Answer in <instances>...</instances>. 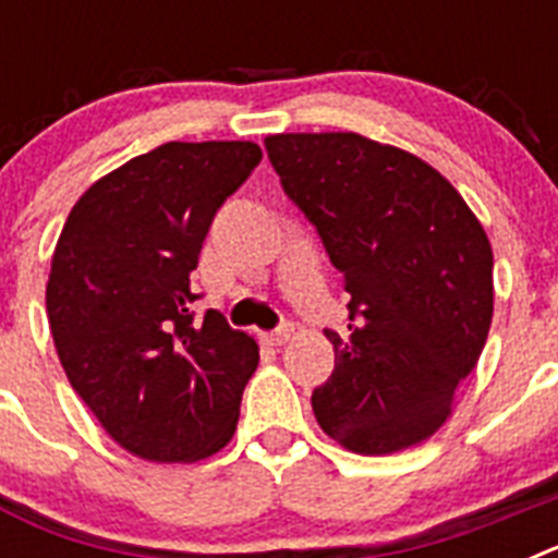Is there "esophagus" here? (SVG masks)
<instances>
[{
    "mask_svg": "<svg viewBox=\"0 0 558 558\" xmlns=\"http://www.w3.org/2000/svg\"><path fill=\"white\" fill-rule=\"evenodd\" d=\"M293 324H282L279 329H274V332H263L259 335V340H265V343H270V347H282V343H288L290 335H293Z\"/></svg>",
    "mask_w": 558,
    "mask_h": 558,
    "instance_id": "34e87169",
    "label": "esophagus"
}]
</instances>
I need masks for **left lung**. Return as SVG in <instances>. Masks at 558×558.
<instances>
[{
  "label": "left lung",
  "mask_w": 558,
  "mask_h": 558,
  "mask_svg": "<svg viewBox=\"0 0 558 558\" xmlns=\"http://www.w3.org/2000/svg\"><path fill=\"white\" fill-rule=\"evenodd\" d=\"M265 150L352 295L349 332L324 329L335 368L313 391L318 425L360 456L425 441L489 335V236L441 172L393 145L276 133Z\"/></svg>",
  "instance_id": "8db88e82"
}]
</instances>
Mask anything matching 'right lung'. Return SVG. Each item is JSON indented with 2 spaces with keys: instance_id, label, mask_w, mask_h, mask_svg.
<instances>
[{
  "instance_id": "add662e5",
  "label": "right lung",
  "mask_w": 558,
  "mask_h": 558,
  "mask_svg": "<svg viewBox=\"0 0 558 558\" xmlns=\"http://www.w3.org/2000/svg\"><path fill=\"white\" fill-rule=\"evenodd\" d=\"M259 159L254 142H167L88 186L58 236L47 318L61 366L145 461H201L236 430L259 347L218 310L195 318L190 274Z\"/></svg>"
}]
</instances>
